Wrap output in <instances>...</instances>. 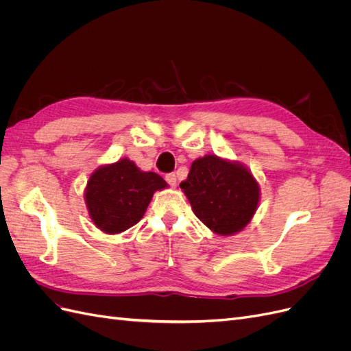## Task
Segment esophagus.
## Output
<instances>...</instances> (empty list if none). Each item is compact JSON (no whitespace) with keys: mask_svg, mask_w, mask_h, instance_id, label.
<instances>
[{"mask_svg":"<svg viewBox=\"0 0 351 351\" xmlns=\"http://www.w3.org/2000/svg\"><path fill=\"white\" fill-rule=\"evenodd\" d=\"M165 180H167V183L171 186V187H176L177 186V176L174 174V173H169V174H167L165 176Z\"/></svg>","mask_w":351,"mask_h":351,"instance_id":"obj_1","label":"esophagus"}]
</instances>
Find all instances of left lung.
I'll use <instances>...</instances> for the list:
<instances>
[{"label": "left lung", "mask_w": 351, "mask_h": 351, "mask_svg": "<svg viewBox=\"0 0 351 351\" xmlns=\"http://www.w3.org/2000/svg\"><path fill=\"white\" fill-rule=\"evenodd\" d=\"M180 187L195 215L218 236L240 232L261 200L259 183L246 165L210 154L195 159Z\"/></svg>", "instance_id": "8db88e82"}]
</instances>
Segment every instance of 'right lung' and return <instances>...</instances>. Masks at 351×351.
I'll use <instances>...</instances> for the list:
<instances>
[{"instance_id": "add662e5", "label": "right lung", "mask_w": 351, "mask_h": 351, "mask_svg": "<svg viewBox=\"0 0 351 351\" xmlns=\"http://www.w3.org/2000/svg\"><path fill=\"white\" fill-rule=\"evenodd\" d=\"M167 187L159 174L142 171L129 158H121L90 174L84 202L95 227L105 234H120L143 218L154 193Z\"/></svg>"}]
</instances>
